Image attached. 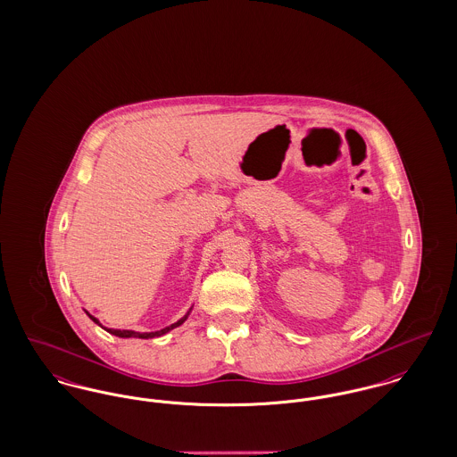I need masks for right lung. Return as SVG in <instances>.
<instances>
[{
    "label": "right lung",
    "instance_id": "1",
    "mask_svg": "<svg viewBox=\"0 0 457 457\" xmlns=\"http://www.w3.org/2000/svg\"><path fill=\"white\" fill-rule=\"evenodd\" d=\"M87 315L90 316L97 325H101L99 323V320L96 318V316L90 315V313H87ZM189 315V313H187ZM187 315L182 316L179 321H176L174 325H170V327H167V328H162V330H158V332H144V334H141V332H134V330H118V328H105L109 334H112V336H118V337H139V339H151V337H158V336H163V334H167L169 330H172V328H176V327H179L180 323H184V320L187 318ZM103 327V325H101ZM104 328V327H103Z\"/></svg>",
    "mask_w": 457,
    "mask_h": 457
}]
</instances>
